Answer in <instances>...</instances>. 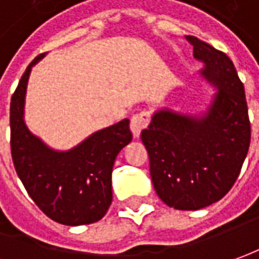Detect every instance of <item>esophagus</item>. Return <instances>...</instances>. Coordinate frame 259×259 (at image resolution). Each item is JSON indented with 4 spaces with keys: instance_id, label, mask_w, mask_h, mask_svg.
<instances>
[{
    "instance_id": "esophagus-1",
    "label": "esophagus",
    "mask_w": 259,
    "mask_h": 259,
    "mask_svg": "<svg viewBox=\"0 0 259 259\" xmlns=\"http://www.w3.org/2000/svg\"><path fill=\"white\" fill-rule=\"evenodd\" d=\"M149 120H150L149 112H140L139 115L132 117V120H130V129H132V133H133V137H135V139H139V137H140L142 130L149 124Z\"/></svg>"
}]
</instances>
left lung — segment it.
<instances>
[{
    "label": "left lung",
    "mask_w": 259,
    "mask_h": 259,
    "mask_svg": "<svg viewBox=\"0 0 259 259\" xmlns=\"http://www.w3.org/2000/svg\"><path fill=\"white\" fill-rule=\"evenodd\" d=\"M186 39L203 63L201 78L215 89L210 105L196 115L160 107L140 137L161 201L196 211L221 200L234 186L249 149L251 126L233 61L196 36Z\"/></svg>",
    "instance_id": "obj_1"
}]
</instances>
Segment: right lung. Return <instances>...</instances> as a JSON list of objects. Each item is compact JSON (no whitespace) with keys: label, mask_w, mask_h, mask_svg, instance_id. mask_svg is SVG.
Returning <instances> with one entry per match:
<instances>
[{"label":"right lung","mask_w":259,"mask_h":259,"mask_svg":"<svg viewBox=\"0 0 259 259\" xmlns=\"http://www.w3.org/2000/svg\"><path fill=\"white\" fill-rule=\"evenodd\" d=\"M38 55L11 98V154L19 180L35 204L63 226L99 221L112 204V170L119 152L132 142L129 119L86 137L69 150H56L25 123L26 86Z\"/></svg>","instance_id":"add662e5"}]
</instances>
